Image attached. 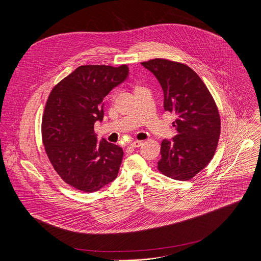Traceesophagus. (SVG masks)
<instances>
[{"label":"esophagus","mask_w":261,"mask_h":261,"mask_svg":"<svg viewBox=\"0 0 261 261\" xmlns=\"http://www.w3.org/2000/svg\"><path fill=\"white\" fill-rule=\"evenodd\" d=\"M143 144V141H140V140H135V141H133V142H131V146L132 147H139V146H141Z\"/></svg>","instance_id":"esophagus-1"}]
</instances>
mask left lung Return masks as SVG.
I'll list each match as a JSON object with an SVG mask.
<instances>
[{"mask_svg": "<svg viewBox=\"0 0 261 261\" xmlns=\"http://www.w3.org/2000/svg\"><path fill=\"white\" fill-rule=\"evenodd\" d=\"M158 80L164 109L173 113L177 134L163 139L158 169L168 177L188 180L213 159L221 130L218 107L201 79L187 65L165 59L142 62Z\"/></svg>", "mask_w": 261, "mask_h": 261, "instance_id": "1", "label": "left lung"}]
</instances>
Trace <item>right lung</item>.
Returning a JSON list of instances; mask_svg holds the SVG:
<instances>
[{
    "label": "right lung",
    "mask_w": 261,
    "mask_h": 261,
    "mask_svg": "<svg viewBox=\"0 0 261 261\" xmlns=\"http://www.w3.org/2000/svg\"><path fill=\"white\" fill-rule=\"evenodd\" d=\"M129 74L127 65L80 66L50 92L42 118L46 155L71 187L92 193L116 179L123 148L97 140L94 125L102 121L103 99Z\"/></svg>",
    "instance_id": "obj_1"
}]
</instances>
